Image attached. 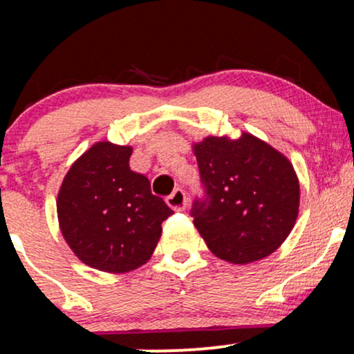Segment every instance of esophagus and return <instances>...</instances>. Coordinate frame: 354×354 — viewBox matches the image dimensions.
<instances>
[{"label":"esophagus","mask_w":354,"mask_h":354,"mask_svg":"<svg viewBox=\"0 0 354 354\" xmlns=\"http://www.w3.org/2000/svg\"><path fill=\"white\" fill-rule=\"evenodd\" d=\"M166 203H168L174 211H183L186 208V203H188V200H186L185 191L181 188H176L168 198H166Z\"/></svg>","instance_id":"34e87169"}]
</instances>
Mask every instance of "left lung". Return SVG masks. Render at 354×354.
<instances>
[{
	"mask_svg": "<svg viewBox=\"0 0 354 354\" xmlns=\"http://www.w3.org/2000/svg\"><path fill=\"white\" fill-rule=\"evenodd\" d=\"M206 196L191 216L219 259L248 265L266 258L293 230L299 181L284 154L250 133L193 145Z\"/></svg>",
	"mask_w": 354,
	"mask_h": 354,
	"instance_id": "obj_1",
	"label": "left lung"
}]
</instances>
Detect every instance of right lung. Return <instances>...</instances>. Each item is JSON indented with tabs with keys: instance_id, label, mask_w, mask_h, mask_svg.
Masks as SVG:
<instances>
[{
	"instance_id": "right-lung-1",
	"label": "right lung",
	"mask_w": 354,
	"mask_h": 354,
	"mask_svg": "<svg viewBox=\"0 0 354 354\" xmlns=\"http://www.w3.org/2000/svg\"><path fill=\"white\" fill-rule=\"evenodd\" d=\"M131 146L95 143L66 173L56 200L63 238L84 265L128 273L151 258L171 216L149 180L129 168Z\"/></svg>"
}]
</instances>
